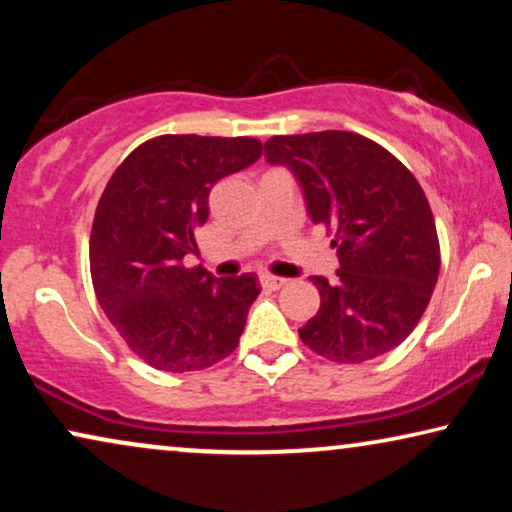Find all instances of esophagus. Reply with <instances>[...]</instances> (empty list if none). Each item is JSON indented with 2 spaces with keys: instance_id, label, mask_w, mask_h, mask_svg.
Segmentation results:
<instances>
[{
  "instance_id": "34e87169",
  "label": "esophagus",
  "mask_w": 512,
  "mask_h": 512,
  "mask_svg": "<svg viewBox=\"0 0 512 512\" xmlns=\"http://www.w3.org/2000/svg\"><path fill=\"white\" fill-rule=\"evenodd\" d=\"M284 284H286L284 277H275V275H263L261 277V286L265 291H277V289H282Z\"/></svg>"
}]
</instances>
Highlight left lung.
Wrapping results in <instances>:
<instances>
[{
    "instance_id": "8db88e82",
    "label": "left lung",
    "mask_w": 512,
    "mask_h": 512,
    "mask_svg": "<svg viewBox=\"0 0 512 512\" xmlns=\"http://www.w3.org/2000/svg\"><path fill=\"white\" fill-rule=\"evenodd\" d=\"M265 160L289 167L310 219L333 230L338 247V279L312 277L321 305L300 340L335 363L391 352L422 319L440 270L419 181L373 139L345 130L270 137Z\"/></svg>"
}]
</instances>
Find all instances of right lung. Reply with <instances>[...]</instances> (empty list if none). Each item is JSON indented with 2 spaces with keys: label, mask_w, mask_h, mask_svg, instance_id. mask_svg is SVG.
I'll return each instance as SVG.
<instances>
[{
  "label": "right lung",
  "mask_w": 512,
  "mask_h": 512,
  "mask_svg": "<svg viewBox=\"0 0 512 512\" xmlns=\"http://www.w3.org/2000/svg\"><path fill=\"white\" fill-rule=\"evenodd\" d=\"M254 137L163 135L111 174L90 230V275L104 314L139 359L165 373L214 366L235 352L256 275L216 279L186 268L209 191L261 158Z\"/></svg>",
  "instance_id": "obj_1"
}]
</instances>
